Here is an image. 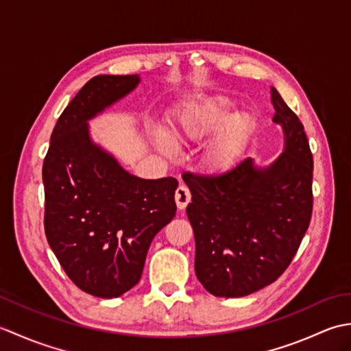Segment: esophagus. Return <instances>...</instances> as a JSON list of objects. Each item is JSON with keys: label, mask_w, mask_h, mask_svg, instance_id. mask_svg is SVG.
<instances>
[{"label": "esophagus", "mask_w": 351, "mask_h": 351, "mask_svg": "<svg viewBox=\"0 0 351 351\" xmlns=\"http://www.w3.org/2000/svg\"><path fill=\"white\" fill-rule=\"evenodd\" d=\"M175 200H176V206L180 208V210H184V208L187 206L189 202L191 200L190 190L185 187V185H180V187L176 189V193H175Z\"/></svg>", "instance_id": "obj_1"}]
</instances>
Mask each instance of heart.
I'll return each instance as SVG.
<instances>
[{
  "label": "heart",
  "instance_id": "b5f03b06",
  "mask_svg": "<svg viewBox=\"0 0 351 351\" xmlns=\"http://www.w3.org/2000/svg\"><path fill=\"white\" fill-rule=\"evenodd\" d=\"M255 126L253 116L237 113L235 102L228 98L205 99L185 107L169 125V135L162 130L152 131L155 146L162 152L175 151V143H197L219 134L208 145L204 161L210 169L223 171L232 167L240 158Z\"/></svg>",
  "mask_w": 351,
  "mask_h": 351
}]
</instances>
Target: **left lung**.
Listing matches in <instances>:
<instances>
[{"label": "left lung", "mask_w": 351, "mask_h": 351, "mask_svg": "<svg viewBox=\"0 0 351 351\" xmlns=\"http://www.w3.org/2000/svg\"><path fill=\"white\" fill-rule=\"evenodd\" d=\"M283 151L268 166L245 158L221 175H189L195 270L215 297H244L287 270L308 230L314 161L303 123L271 87Z\"/></svg>", "instance_id": "left-lung-1"}]
</instances>
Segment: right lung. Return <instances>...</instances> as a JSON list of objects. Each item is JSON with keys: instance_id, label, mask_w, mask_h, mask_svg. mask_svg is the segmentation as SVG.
<instances>
[{"instance_id": "add662e5", "label": "right lung", "mask_w": 351, "mask_h": 351, "mask_svg": "<svg viewBox=\"0 0 351 351\" xmlns=\"http://www.w3.org/2000/svg\"><path fill=\"white\" fill-rule=\"evenodd\" d=\"M138 75H98L51 134L43 161L45 234L69 279L113 299L141 278L154 237L175 217V178L143 180L90 137L88 121L131 93Z\"/></svg>"}]
</instances>
